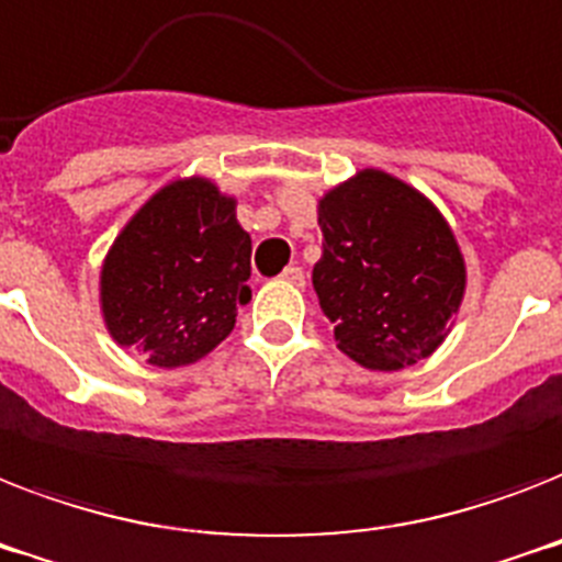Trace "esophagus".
<instances>
[{
	"label": "esophagus",
	"instance_id": "1",
	"mask_svg": "<svg viewBox=\"0 0 562 562\" xmlns=\"http://www.w3.org/2000/svg\"><path fill=\"white\" fill-rule=\"evenodd\" d=\"M281 281H286V284H293V286H304V269L286 267L284 272H281Z\"/></svg>",
	"mask_w": 562,
	"mask_h": 562
}]
</instances>
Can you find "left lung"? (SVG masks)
<instances>
[{
    "instance_id": "left-lung-1",
    "label": "left lung",
    "mask_w": 562,
    "mask_h": 562,
    "mask_svg": "<svg viewBox=\"0 0 562 562\" xmlns=\"http://www.w3.org/2000/svg\"><path fill=\"white\" fill-rule=\"evenodd\" d=\"M322 258L313 286L339 351L401 371L447 339L467 269L443 214L385 170H359L318 200Z\"/></svg>"
}]
</instances>
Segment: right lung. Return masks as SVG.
Returning a JSON list of instances; mask_svg holds the SVG:
<instances>
[{
	"instance_id": "add662e5",
	"label": "right lung",
	"mask_w": 562,
	"mask_h": 562,
	"mask_svg": "<svg viewBox=\"0 0 562 562\" xmlns=\"http://www.w3.org/2000/svg\"><path fill=\"white\" fill-rule=\"evenodd\" d=\"M235 196L203 177L159 188L121 228L101 267V313L110 336L156 368L191 366L235 327L252 299V237Z\"/></svg>"
}]
</instances>
